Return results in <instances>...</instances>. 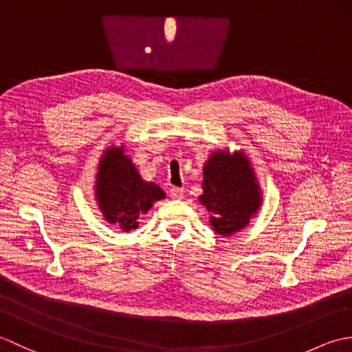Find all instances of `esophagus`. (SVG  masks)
Listing matches in <instances>:
<instances>
[{
	"label": "esophagus",
	"instance_id": "obj_1",
	"mask_svg": "<svg viewBox=\"0 0 352 352\" xmlns=\"http://www.w3.org/2000/svg\"><path fill=\"white\" fill-rule=\"evenodd\" d=\"M170 197L175 198V199H182L184 197V189L183 188H170L169 190Z\"/></svg>",
	"mask_w": 352,
	"mask_h": 352
}]
</instances>
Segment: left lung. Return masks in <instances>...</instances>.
I'll use <instances>...</instances> for the list:
<instances>
[{
    "label": "left lung",
    "instance_id": "8db88e82",
    "mask_svg": "<svg viewBox=\"0 0 352 352\" xmlns=\"http://www.w3.org/2000/svg\"><path fill=\"white\" fill-rule=\"evenodd\" d=\"M203 189L199 201L210 212L212 227L221 236H230L248 226L261 203L250 160L241 151H216L208 157Z\"/></svg>",
    "mask_w": 352,
    "mask_h": 352
}]
</instances>
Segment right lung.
Instances as JSON below:
<instances>
[{"instance_id":"obj_1","label":"right lung","mask_w":352,"mask_h":352,"mask_svg":"<svg viewBox=\"0 0 352 352\" xmlns=\"http://www.w3.org/2000/svg\"><path fill=\"white\" fill-rule=\"evenodd\" d=\"M95 190L104 218L124 231L138 228L139 214L164 198L159 186L142 180L124 146H111L101 157Z\"/></svg>"}]
</instances>
